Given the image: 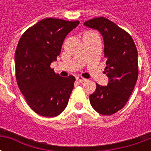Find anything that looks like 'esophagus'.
Masks as SVG:
<instances>
[{
    "mask_svg": "<svg viewBox=\"0 0 151 151\" xmlns=\"http://www.w3.org/2000/svg\"><path fill=\"white\" fill-rule=\"evenodd\" d=\"M76 79H77V81H78V82H84L86 81V79L84 78H82V76H78V77H77Z\"/></svg>",
    "mask_w": 151,
    "mask_h": 151,
    "instance_id": "obj_1",
    "label": "esophagus"
}]
</instances>
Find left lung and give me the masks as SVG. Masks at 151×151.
<instances>
[{
    "instance_id": "1",
    "label": "left lung",
    "mask_w": 151,
    "mask_h": 151,
    "mask_svg": "<svg viewBox=\"0 0 151 151\" xmlns=\"http://www.w3.org/2000/svg\"><path fill=\"white\" fill-rule=\"evenodd\" d=\"M98 30L104 41L105 73L109 78L107 86L96 83L95 91L90 95L92 108L99 114L109 116L124 107L136 85L138 61L136 45L127 31L104 17L84 22Z\"/></svg>"
}]
</instances>
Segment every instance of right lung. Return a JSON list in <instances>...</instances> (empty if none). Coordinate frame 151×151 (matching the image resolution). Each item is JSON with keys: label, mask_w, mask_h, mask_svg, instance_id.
Masks as SVG:
<instances>
[{"label": "right lung", "mask_w": 151, "mask_h": 151, "mask_svg": "<svg viewBox=\"0 0 151 151\" xmlns=\"http://www.w3.org/2000/svg\"><path fill=\"white\" fill-rule=\"evenodd\" d=\"M79 21L47 18L28 28L15 52L16 80L29 107L37 114L54 117L68 104L75 78H62L50 65L59 56L66 35Z\"/></svg>", "instance_id": "1"}]
</instances>
